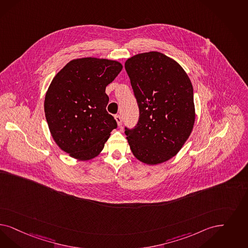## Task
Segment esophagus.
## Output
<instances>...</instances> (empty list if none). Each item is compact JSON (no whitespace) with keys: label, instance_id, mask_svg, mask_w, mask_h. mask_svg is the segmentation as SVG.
Here are the masks:
<instances>
[{"label":"esophagus","instance_id":"1","mask_svg":"<svg viewBox=\"0 0 248 248\" xmlns=\"http://www.w3.org/2000/svg\"><path fill=\"white\" fill-rule=\"evenodd\" d=\"M114 118H115L116 122H117V124L120 126V125L122 124V117L120 116L119 114H116V115L114 116Z\"/></svg>","mask_w":248,"mask_h":248}]
</instances>
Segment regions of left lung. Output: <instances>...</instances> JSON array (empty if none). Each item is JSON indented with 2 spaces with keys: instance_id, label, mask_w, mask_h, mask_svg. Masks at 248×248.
Segmentation results:
<instances>
[{
  "instance_id": "obj_1",
  "label": "left lung",
  "mask_w": 248,
  "mask_h": 248,
  "mask_svg": "<svg viewBox=\"0 0 248 248\" xmlns=\"http://www.w3.org/2000/svg\"><path fill=\"white\" fill-rule=\"evenodd\" d=\"M124 68L139 108L136 126L124 127L130 148L145 164L165 162L180 151L193 128L190 79L179 63L159 52L136 55Z\"/></svg>"
}]
</instances>
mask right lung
<instances>
[{
  "mask_svg": "<svg viewBox=\"0 0 248 248\" xmlns=\"http://www.w3.org/2000/svg\"><path fill=\"white\" fill-rule=\"evenodd\" d=\"M122 68L114 60L83 58L68 62L53 78L44 103L46 119L53 139L70 156L93 158L117 127L106 111L105 89Z\"/></svg>",
  "mask_w": 248,
  "mask_h": 248,
  "instance_id": "right-lung-1",
  "label": "right lung"
}]
</instances>
